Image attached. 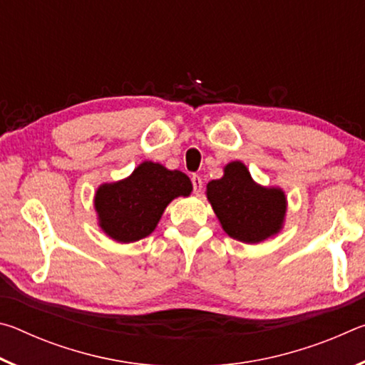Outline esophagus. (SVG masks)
Instances as JSON below:
<instances>
[{
    "mask_svg": "<svg viewBox=\"0 0 365 365\" xmlns=\"http://www.w3.org/2000/svg\"><path fill=\"white\" fill-rule=\"evenodd\" d=\"M191 182H193V190H195V193H196V195H200V191H201V188H202V180H201V177H200V175H193V177H191Z\"/></svg>",
    "mask_w": 365,
    "mask_h": 365,
    "instance_id": "34e87169",
    "label": "esophagus"
}]
</instances>
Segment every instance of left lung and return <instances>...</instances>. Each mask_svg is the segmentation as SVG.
<instances>
[{
    "instance_id": "8db88e82",
    "label": "left lung",
    "mask_w": 365,
    "mask_h": 365,
    "mask_svg": "<svg viewBox=\"0 0 365 365\" xmlns=\"http://www.w3.org/2000/svg\"><path fill=\"white\" fill-rule=\"evenodd\" d=\"M206 196L224 232L242 243H262L285 224V191L255 182L242 160L228 163L224 175L207 183Z\"/></svg>"
}]
</instances>
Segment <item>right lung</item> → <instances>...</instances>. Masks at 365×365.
I'll return each mask as SVG.
<instances>
[{"label":"right lung","instance_id":"1","mask_svg":"<svg viewBox=\"0 0 365 365\" xmlns=\"http://www.w3.org/2000/svg\"><path fill=\"white\" fill-rule=\"evenodd\" d=\"M193 185L180 170L143 160L122 180L103 183L93 200L98 225L117 243H133L154 232L165 207L190 196Z\"/></svg>","mask_w":365,"mask_h":365}]
</instances>
